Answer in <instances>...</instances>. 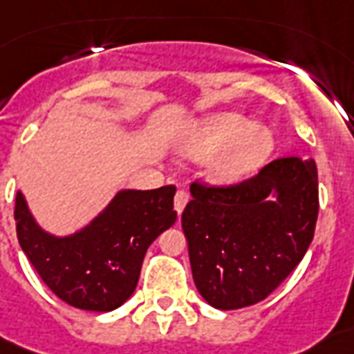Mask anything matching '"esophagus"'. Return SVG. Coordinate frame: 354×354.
Here are the masks:
<instances>
[{
    "instance_id": "1",
    "label": "esophagus",
    "mask_w": 354,
    "mask_h": 354,
    "mask_svg": "<svg viewBox=\"0 0 354 354\" xmlns=\"http://www.w3.org/2000/svg\"><path fill=\"white\" fill-rule=\"evenodd\" d=\"M188 199H190V196H188V194H186L185 190H179V192H177V194H175L174 207H175V210H177V214H180V212L185 210Z\"/></svg>"
}]
</instances>
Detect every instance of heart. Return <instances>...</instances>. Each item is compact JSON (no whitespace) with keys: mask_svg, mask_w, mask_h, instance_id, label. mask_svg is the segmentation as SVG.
Here are the masks:
<instances>
[{"mask_svg":"<svg viewBox=\"0 0 354 354\" xmlns=\"http://www.w3.org/2000/svg\"><path fill=\"white\" fill-rule=\"evenodd\" d=\"M270 129L234 112H218L194 123L180 140V151L203 162L212 185H234L259 171L273 153Z\"/></svg>","mask_w":354,"mask_h":354,"instance_id":"obj_1","label":"heart"}]
</instances>
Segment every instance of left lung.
<instances>
[{
  "instance_id": "obj_1",
  "label": "left lung",
  "mask_w": 354,
  "mask_h": 354,
  "mask_svg": "<svg viewBox=\"0 0 354 354\" xmlns=\"http://www.w3.org/2000/svg\"><path fill=\"white\" fill-rule=\"evenodd\" d=\"M180 223L197 292L236 310L266 299L305 257L316 229L317 168L308 158L273 160L242 185L190 186Z\"/></svg>"
}]
</instances>
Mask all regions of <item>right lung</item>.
Masks as SVG:
<instances>
[{"instance_id":"add662e5","label":"right lung","mask_w":354,"mask_h":354,"mask_svg":"<svg viewBox=\"0 0 354 354\" xmlns=\"http://www.w3.org/2000/svg\"><path fill=\"white\" fill-rule=\"evenodd\" d=\"M174 196V185L123 188L94 220L59 236L40 227L18 190V242L57 297L81 310L111 312L133 295L147 248L177 220Z\"/></svg>"}]
</instances>
